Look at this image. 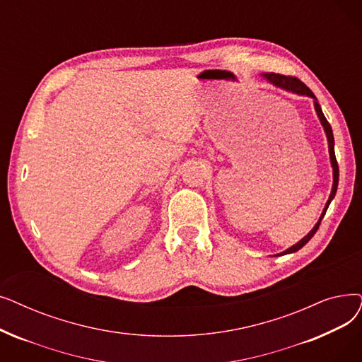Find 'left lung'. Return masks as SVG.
Listing matches in <instances>:
<instances>
[{"instance_id": "obj_1", "label": "left lung", "mask_w": 362, "mask_h": 362, "mask_svg": "<svg viewBox=\"0 0 362 362\" xmlns=\"http://www.w3.org/2000/svg\"><path fill=\"white\" fill-rule=\"evenodd\" d=\"M263 78H266V80H268L271 84H274L275 87L284 88V90L291 91V93H296V94H300V96H309V98L313 99V105H315L317 115H318V118H320V121H321V124H322V127H324V132H325V134H327L329 161H332V167H333V189H332V194H329V198H328V201H327V204H325V207H324V210H322V214H321L320 220L317 222V225L313 226V229L306 235L305 238H302L300 241H298L297 244H294L293 247H290V248H287L286 251H282V253H279L281 256H284V255L294 253V251L300 250V248L313 237V235H315V232L318 230V228H320V225H321V220H322V217H324V214H325V211H327V209H328V206H329V202H332V199L334 198V195H336V192H337V185H339V165H337L336 153H334V137H333L332 125L328 124L327 118L324 117L322 109H321V106H320V103H318V100H317V98H315V94H313V93L310 91L309 87H306V84H303L300 80H297L296 76H287V75H281V74H274V72H271V74H263Z\"/></svg>"}]
</instances>
